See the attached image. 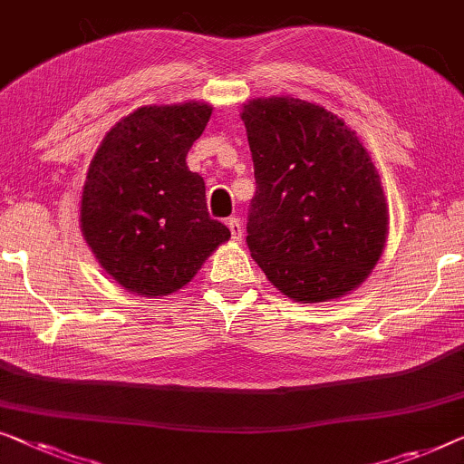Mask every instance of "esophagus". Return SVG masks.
<instances>
[{
	"instance_id": "1",
	"label": "esophagus",
	"mask_w": 464,
	"mask_h": 464,
	"mask_svg": "<svg viewBox=\"0 0 464 464\" xmlns=\"http://www.w3.org/2000/svg\"><path fill=\"white\" fill-rule=\"evenodd\" d=\"M227 227H230V234H232V240L234 243H240L243 240V226H240V219L238 218H230L226 221Z\"/></svg>"
}]
</instances>
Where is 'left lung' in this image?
<instances>
[{"mask_svg": "<svg viewBox=\"0 0 464 464\" xmlns=\"http://www.w3.org/2000/svg\"><path fill=\"white\" fill-rule=\"evenodd\" d=\"M255 165L251 257L288 299L352 293L381 259L389 207L358 133L324 106L291 96L243 104Z\"/></svg>", "mask_w": 464, "mask_h": 464, "instance_id": "8db88e82", "label": "left lung"}]
</instances>
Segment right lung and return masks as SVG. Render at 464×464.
<instances>
[{"label":"right lung","mask_w":464,"mask_h":464,"mask_svg":"<svg viewBox=\"0 0 464 464\" xmlns=\"http://www.w3.org/2000/svg\"><path fill=\"white\" fill-rule=\"evenodd\" d=\"M213 106H140L111 127L82 194V232L98 264L127 293L165 297L186 286L230 238L209 218L205 182L186 165Z\"/></svg>","instance_id":"right-lung-1"}]
</instances>
